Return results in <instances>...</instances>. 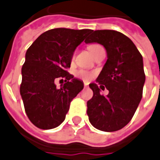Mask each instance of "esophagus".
<instances>
[{
  "label": "esophagus",
  "mask_w": 160,
  "mask_h": 160,
  "mask_svg": "<svg viewBox=\"0 0 160 160\" xmlns=\"http://www.w3.org/2000/svg\"><path fill=\"white\" fill-rule=\"evenodd\" d=\"M84 88H88V84H87V83L84 84Z\"/></svg>",
  "instance_id": "1"
}]
</instances>
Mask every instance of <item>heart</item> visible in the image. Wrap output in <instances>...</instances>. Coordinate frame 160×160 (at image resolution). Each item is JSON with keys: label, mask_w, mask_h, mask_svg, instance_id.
Segmentation results:
<instances>
[{"label": "heart", "mask_w": 160, "mask_h": 160, "mask_svg": "<svg viewBox=\"0 0 160 160\" xmlns=\"http://www.w3.org/2000/svg\"><path fill=\"white\" fill-rule=\"evenodd\" d=\"M100 47H101L100 45L94 44V45L89 46L88 49H89V51L91 52V53H92V54H93V53L95 52L96 49L98 48H100ZM76 75L78 77H79V78H81L82 79L85 80V81H88V80H90L91 78H92V75H91L90 72H87V71H85V70H83V69L78 70V71L76 72Z\"/></svg>", "instance_id": "b5f03b06"}]
</instances>
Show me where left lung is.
Wrapping results in <instances>:
<instances>
[{"mask_svg": "<svg viewBox=\"0 0 160 160\" xmlns=\"http://www.w3.org/2000/svg\"><path fill=\"white\" fill-rule=\"evenodd\" d=\"M86 44L104 46L107 60L96 83L89 84L93 97L87 103L88 118L95 128L112 132L131 121L142 98L145 82L142 55L131 39L121 32L95 30ZM107 88V96L100 89Z\"/></svg>", "mask_w": 160, "mask_h": 160, "instance_id": "1", "label": "left lung"}]
</instances>
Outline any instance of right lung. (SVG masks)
<instances>
[{
  "label": "right lung",
  "instance_id": "1",
  "mask_svg": "<svg viewBox=\"0 0 160 160\" xmlns=\"http://www.w3.org/2000/svg\"><path fill=\"white\" fill-rule=\"evenodd\" d=\"M92 29L57 28L37 38L25 53L20 92L29 121L42 130L58 126L65 120L70 102L83 89V82L66 71L77 47ZM66 82L60 88L54 81Z\"/></svg>",
  "mask_w": 160,
  "mask_h": 160
}]
</instances>
